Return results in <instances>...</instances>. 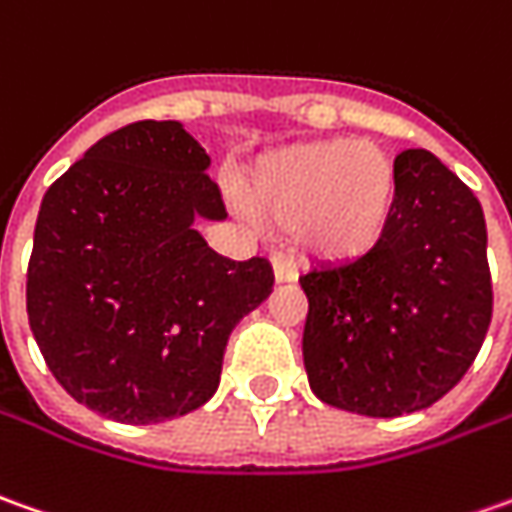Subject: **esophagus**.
Listing matches in <instances>:
<instances>
[{"mask_svg":"<svg viewBox=\"0 0 512 512\" xmlns=\"http://www.w3.org/2000/svg\"><path fill=\"white\" fill-rule=\"evenodd\" d=\"M273 273H276V281H296L298 279V264L284 256V253H276L273 256Z\"/></svg>","mask_w":512,"mask_h":512,"instance_id":"esophagus-1","label":"esophagus"}]
</instances>
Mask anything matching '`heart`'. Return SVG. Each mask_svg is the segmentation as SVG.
<instances>
[{"instance_id": "1", "label": "heart", "mask_w": 512, "mask_h": 512, "mask_svg": "<svg viewBox=\"0 0 512 512\" xmlns=\"http://www.w3.org/2000/svg\"><path fill=\"white\" fill-rule=\"evenodd\" d=\"M397 197L392 160L372 143L312 140L264 157L248 205L264 225L296 228L304 248L332 262L358 259L389 228Z\"/></svg>"}]
</instances>
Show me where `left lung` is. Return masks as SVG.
<instances>
[{
	"label": "left lung",
	"mask_w": 512,
	"mask_h": 512,
	"mask_svg": "<svg viewBox=\"0 0 512 512\" xmlns=\"http://www.w3.org/2000/svg\"><path fill=\"white\" fill-rule=\"evenodd\" d=\"M397 197L375 248L301 276L304 366L327 406L400 417L465 377L493 315L482 205L425 149L394 157Z\"/></svg>",
	"instance_id": "left-lung-1"
}]
</instances>
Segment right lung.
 Segmentation results:
<instances>
[{
	"mask_svg": "<svg viewBox=\"0 0 512 512\" xmlns=\"http://www.w3.org/2000/svg\"><path fill=\"white\" fill-rule=\"evenodd\" d=\"M208 163L177 120H137L41 200L30 329L64 392L109 420L163 423L208 403L228 335L270 296L267 259L233 262L194 231V216H225Z\"/></svg>",
	"mask_w": 512,
	"mask_h": 512,
	"instance_id": "obj_1",
	"label": "right lung"
}]
</instances>
